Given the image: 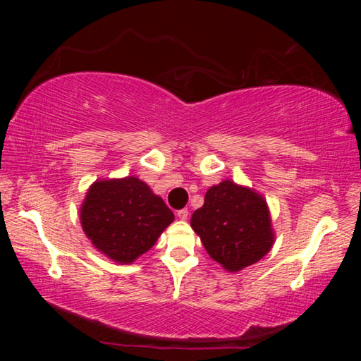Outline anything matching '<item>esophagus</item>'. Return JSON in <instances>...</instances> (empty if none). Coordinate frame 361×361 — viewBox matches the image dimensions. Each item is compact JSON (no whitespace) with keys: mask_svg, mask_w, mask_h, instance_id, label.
I'll return each mask as SVG.
<instances>
[{"mask_svg":"<svg viewBox=\"0 0 361 361\" xmlns=\"http://www.w3.org/2000/svg\"><path fill=\"white\" fill-rule=\"evenodd\" d=\"M176 216H178L180 219H183V221H185V219H188V216H189V212H188V209L178 210V213H176Z\"/></svg>","mask_w":361,"mask_h":361,"instance_id":"34e87169","label":"esophagus"}]
</instances>
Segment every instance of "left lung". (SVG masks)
<instances>
[{"mask_svg":"<svg viewBox=\"0 0 361 361\" xmlns=\"http://www.w3.org/2000/svg\"><path fill=\"white\" fill-rule=\"evenodd\" d=\"M191 228L212 259L239 272L266 256L276 242L266 199L255 189L224 180L205 192Z\"/></svg>","mask_w":361,"mask_h":361,"instance_id":"left-lung-1","label":"left lung"}]
</instances>
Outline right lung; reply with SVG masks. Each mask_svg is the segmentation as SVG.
Instances as JSON below:
<instances>
[{
	"label": "right lung",
	"mask_w": 361,
	"mask_h": 361,
	"mask_svg": "<svg viewBox=\"0 0 361 361\" xmlns=\"http://www.w3.org/2000/svg\"><path fill=\"white\" fill-rule=\"evenodd\" d=\"M79 219L90 243L118 264H132L173 221L162 197L137 176L97 180L85 192Z\"/></svg>",
	"instance_id": "1"
}]
</instances>
